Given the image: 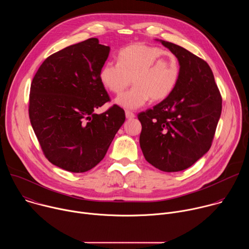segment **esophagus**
Wrapping results in <instances>:
<instances>
[{"instance_id":"esophagus-1","label":"esophagus","mask_w":249,"mask_h":249,"mask_svg":"<svg viewBox=\"0 0 249 249\" xmlns=\"http://www.w3.org/2000/svg\"><path fill=\"white\" fill-rule=\"evenodd\" d=\"M125 115H126L127 119H132V118L135 117V114L133 112H131V111H128V110L125 112Z\"/></svg>"}]
</instances>
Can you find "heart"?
Returning <instances> with one entry per match:
<instances>
[{"label":"heart","mask_w":249,"mask_h":249,"mask_svg":"<svg viewBox=\"0 0 249 249\" xmlns=\"http://www.w3.org/2000/svg\"><path fill=\"white\" fill-rule=\"evenodd\" d=\"M180 76L178 59L172 53L137 43L122 48L118 63L106 62L99 71L101 84L114 94H121L132 83L134 87L116 102L128 109H137L150 99L160 101L174 90Z\"/></svg>","instance_id":"b5f03b06"}]
</instances>
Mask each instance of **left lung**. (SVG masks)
<instances>
[{
	"instance_id": "left-lung-1",
	"label": "left lung",
	"mask_w": 249,
	"mask_h": 249,
	"mask_svg": "<svg viewBox=\"0 0 249 249\" xmlns=\"http://www.w3.org/2000/svg\"><path fill=\"white\" fill-rule=\"evenodd\" d=\"M178 59L180 76L172 93L138 114L140 146L148 162L165 172L190 167L211 148L222 112V96L206 61L160 40Z\"/></svg>"
}]
</instances>
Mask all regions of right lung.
Wrapping results in <instances>:
<instances>
[{
	"label": "right lung",
	"instance_id": "add662e5",
	"mask_svg": "<svg viewBox=\"0 0 249 249\" xmlns=\"http://www.w3.org/2000/svg\"><path fill=\"white\" fill-rule=\"evenodd\" d=\"M109 46L97 38L68 46L50 55L35 74L29 93V119L46 159L71 172H86L107 152L125 121L99 80Z\"/></svg>",
	"mask_w": 249,
	"mask_h": 249
}]
</instances>
